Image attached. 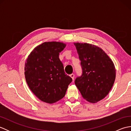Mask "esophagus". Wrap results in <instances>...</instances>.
I'll use <instances>...</instances> for the list:
<instances>
[{
  "mask_svg": "<svg viewBox=\"0 0 131 131\" xmlns=\"http://www.w3.org/2000/svg\"><path fill=\"white\" fill-rule=\"evenodd\" d=\"M70 77L72 79L74 80V77H75V75H74V74H70Z\"/></svg>",
  "mask_w": 131,
  "mask_h": 131,
  "instance_id": "esophagus-1",
  "label": "esophagus"
}]
</instances>
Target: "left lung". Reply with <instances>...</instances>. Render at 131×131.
Here are the masks:
<instances>
[{
    "label": "left lung",
    "instance_id": "obj_1",
    "mask_svg": "<svg viewBox=\"0 0 131 131\" xmlns=\"http://www.w3.org/2000/svg\"><path fill=\"white\" fill-rule=\"evenodd\" d=\"M79 55L82 74L75 80L82 97L95 103L104 99L112 89L116 76L114 63L103 50L93 44L74 43Z\"/></svg>",
    "mask_w": 131,
    "mask_h": 131
}]
</instances>
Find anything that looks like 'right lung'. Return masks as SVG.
Wrapping results in <instances>:
<instances>
[{"label": "right lung", "instance_id": "1", "mask_svg": "<svg viewBox=\"0 0 131 131\" xmlns=\"http://www.w3.org/2000/svg\"><path fill=\"white\" fill-rule=\"evenodd\" d=\"M66 44L44 42L30 53L25 65V76L29 87L41 101L53 104L65 96L72 78L64 71L59 58Z\"/></svg>", "mask_w": 131, "mask_h": 131}]
</instances>
